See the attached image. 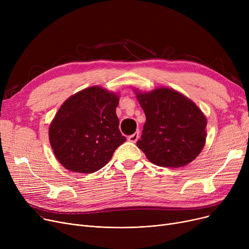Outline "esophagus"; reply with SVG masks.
<instances>
[{"instance_id": "34e87169", "label": "esophagus", "mask_w": 249, "mask_h": 249, "mask_svg": "<svg viewBox=\"0 0 249 249\" xmlns=\"http://www.w3.org/2000/svg\"><path fill=\"white\" fill-rule=\"evenodd\" d=\"M138 138H139V131H136L134 134L130 135V136L128 137V140H129L130 142L135 143V142L138 140Z\"/></svg>"}]
</instances>
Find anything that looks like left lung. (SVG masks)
I'll list each match as a JSON object with an SVG mask.
<instances>
[{
	"label": "left lung",
	"instance_id": "8db88e82",
	"mask_svg": "<svg viewBox=\"0 0 249 249\" xmlns=\"http://www.w3.org/2000/svg\"><path fill=\"white\" fill-rule=\"evenodd\" d=\"M146 116L137 147L154 164L180 167L193 161L206 142L207 119L197 105L175 89L139 93Z\"/></svg>",
	"mask_w": 249,
	"mask_h": 249
}]
</instances>
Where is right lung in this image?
Segmentation results:
<instances>
[{
    "label": "right lung",
    "instance_id": "1",
    "mask_svg": "<svg viewBox=\"0 0 249 249\" xmlns=\"http://www.w3.org/2000/svg\"><path fill=\"white\" fill-rule=\"evenodd\" d=\"M117 95L99 87L65 101L49 127V141L58 161L71 172L91 174L106 165L126 141L119 130Z\"/></svg>",
    "mask_w": 249,
    "mask_h": 249
}]
</instances>
